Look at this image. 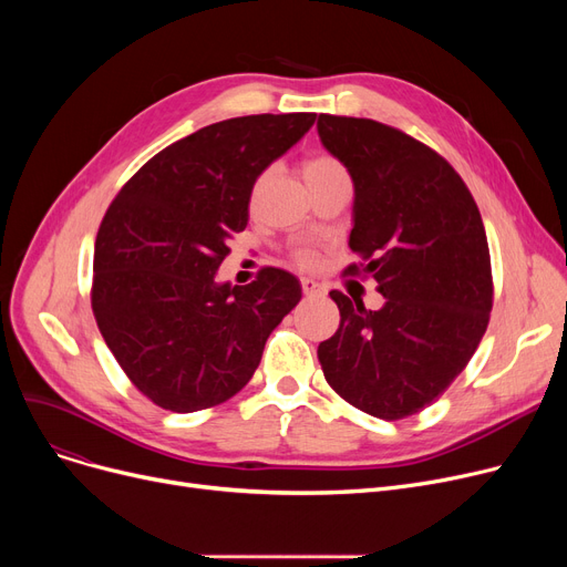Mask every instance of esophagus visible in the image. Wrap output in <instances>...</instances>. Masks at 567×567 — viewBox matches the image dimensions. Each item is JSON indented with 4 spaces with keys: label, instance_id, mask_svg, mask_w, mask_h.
Segmentation results:
<instances>
[{
    "label": "esophagus",
    "instance_id": "34e87169",
    "mask_svg": "<svg viewBox=\"0 0 567 567\" xmlns=\"http://www.w3.org/2000/svg\"><path fill=\"white\" fill-rule=\"evenodd\" d=\"M301 287H303L306 296H323L326 293V289L317 280H312V278H303Z\"/></svg>",
    "mask_w": 567,
    "mask_h": 567
}]
</instances>
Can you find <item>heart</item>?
Listing matches in <instances>:
<instances>
[{
	"instance_id": "obj_1",
	"label": "heart",
	"mask_w": 567,
	"mask_h": 567,
	"mask_svg": "<svg viewBox=\"0 0 567 567\" xmlns=\"http://www.w3.org/2000/svg\"><path fill=\"white\" fill-rule=\"evenodd\" d=\"M340 172H344V169H342V165H340L333 156H315V158H310V161L303 163V176H306V182H312V178H319V176L340 174ZM264 176H266V174H261L257 186L264 182ZM293 259L299 261L301 266H315L317 252H315L312 248H301V250L293 252Z\"/></svg>"
}]
</instances>
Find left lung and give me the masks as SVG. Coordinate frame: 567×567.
Returning a JSON list of instances; mask_svg holds the SVG:
<instances>
[{
  "label": "left lung",
  "mask_w": 567,
  "mask_h": 567,
  "mask_svg": "<svg viewBox=\"0 0 567 567\" xmlns=\"http://www.w3.org/2000/svg\"><path fill=\"white\" fill-rule=\"evenodd\" d=\"M321 144L353 182L344 274L372 276L385 303L333 289L340 329L317 349L331 389L374 419L430 406L466 368L492 312L487 234L462 176L434 148L372 118L319 114Z\"/></svg>",
  "instance_id": "obj_1"
}]
</instances>
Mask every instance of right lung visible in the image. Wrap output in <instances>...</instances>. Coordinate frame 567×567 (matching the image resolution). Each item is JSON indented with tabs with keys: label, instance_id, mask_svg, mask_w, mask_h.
<instances>
[{
	"label": "right lung",
	"instance_id": "add662e5",
	"mask_svg": "<svg viewBox=\"0 0 567 567\" xmlns=\"http://www.w3.org/2000/svg\"><path fill=\"white\" fill-rule=\"evenodd\" d=\"M315 112L225 118L165 146L118 190L99 227L92 310L135 389L190 413L236 395L301 282L266 266L218 282L229 238L248 225L257 176L299 142Z\"/></svg>",
	"mask_w": 567,
	"mask_h": 567
}]
</instances>
